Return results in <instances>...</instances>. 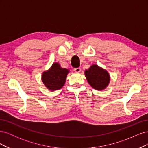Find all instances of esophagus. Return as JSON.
Returning <instances> with one entry per match:
<instances>
[{
	"instance_id": "obj_1",
	"label": "esophagus",
	"mask_w": 148,
	"mask_h": 148,
	"mask_svg": "<svg viewBox=\"0 0 148 148\" xmlns=\"http://www.w3.org/2000/svg\"><path fill=\"white\" fill-rule=\"evenodd\" d=\"M74 70H75V72L79 73V72H80V71H81V69H80L79 67H78V68H75Z\"/></svg>"
}]
</instances>
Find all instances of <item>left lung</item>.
I'll return each mask as SVG.
<instances>
[{"mask_svg": "<svg viewBox=\"0 0 148 148\" xmlns=\"http://www.w3.org/2000/svg\"><path fill=\"white\" fill-rule=\"evenodd\" d=\"M84 73L89 84L94 89L102 90L108 86L110 82L109 73L97 65H92L85 70Z\"/></svg>", "mask_w": 148, "mask_h": 148, "instance_id": "8db88e82", "label": "left lung"}]
</instances>
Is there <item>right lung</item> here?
Listing matches in <instances>:
<instances>
[{"label": "right lung", "instance_id": "obj_1", "mask_svg": "<svg viewBox=\"0 0 148 148\" xmlns=\"http://www.w3.org/2000/svg\"><path fill=\"white\" fill-rule=\"evenodd\" d=\"M69 72L68 69L62 68L59 64L53 63L50 69L43 73L42 81L47 89L57 90L64 86Z\"/></svg>", "mask_w": 148, "mask_h": 148}]
</instances>
